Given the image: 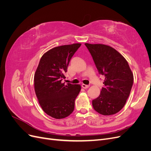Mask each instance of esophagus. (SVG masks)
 Segmentation results:
<instances>
[{
    "label": "esophagus",
    "mask_w": 151,
    "mask_h": 151,
    "mask_svg": "<svg viewBox=\"0 0 151 151\" xmlns=\"http://www.w3.org/2000/svg\"><path fill=\"white\" fill-rule=\"evenodd\" d=\"M82 87H83L84 89H87V88H89V85H86L84 84H82Z\"/></svg>",
    "instance_id": "1"
}]
</instances>
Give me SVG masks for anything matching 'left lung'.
Returning a JSON list of instances; mask_svg holds the SVG:
<instances>
[{"label": "left lung", "instance_id": "obj_1", "mask_svg": "<svg viewBox=\"0 0 151 151\" xmlns=\"http://www.w3.org/2000/svg\"><path fill=\"white\" fill-rule=\"evenodd\" d=\"M99 74L104 76L99 96L93 100L95 111L114 115L124 106L134 83V75L126 59L115 49L103 44L85 43Z\"/></svg>", "mask_w": 151, "mask_h": 151}]
</instances>
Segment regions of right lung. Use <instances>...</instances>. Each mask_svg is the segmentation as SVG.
I'll return each mask as SVG.
<instances>
[{
	"mask_svg": "<svg viewBox=\"0 0 151 151\" xmlns=\"http://www.w3.org/2000/svg\"><path fill=\"white\" fill-rule=\"evenodd\" d=\"M81 43L62 45L48 50L41 58L34 77L35 93L43 110L56 119L69 116L74 109L79 84L62 83L64 74Z\"/></svg>",
	"mask_w": 151,
	"mask_h": 151,
	"instance_id": "right-lung-1",
	"label": "right lung"
}]
</instances>
